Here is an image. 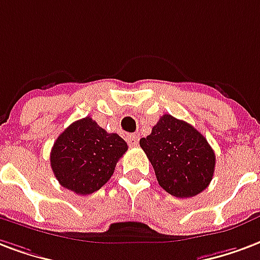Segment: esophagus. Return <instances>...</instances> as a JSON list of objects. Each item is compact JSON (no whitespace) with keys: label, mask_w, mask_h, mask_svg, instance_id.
I'll list each match as a JSON object with an SVG mask.
<instances>
[{"label":"esophagus","mask_w":260,"mask_h":260,"mask_svg":"<svg viewBox=\"0 0 260 260\" xmlns=\"http://www.w3.org/2000/svg\"><path fill=\"white\" fill-rule=\"evenodd\" d=\"M126 140H128V145L129 146H136L138 142H139V138L136 135H128L126 136Z\"/></svg>","instance_id":"34e87169"}]
</instances>
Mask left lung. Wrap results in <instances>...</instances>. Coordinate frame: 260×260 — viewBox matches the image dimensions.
<instances>
[{
    "instance_id": "obj_1",
    "label": "left lung",
    "mask_w": 260,
    "mask_h": 260,
    "mask_svg": "<svg viewBox=\"0 0 260 260\" xmlns=\"http://www.w3.org/2000/svg\"><path fill=\"white\" fill-rule=\"evenodd\" d=\"M140 147L154 168L158 184L178 199H187L208 187L215 171V153L194 126L164 114Z\"/></svg>"
}]
</instances>
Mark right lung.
<instances>
[{"label":"right lung","mask_w":260,"mask_h":260,"mask_svg":"<svg viewBox=\"0 0 260 260\" xmlns=\"http://www.w3.org/2000/svg\"><path fill=\"white\" fill-rule=\"evenodd\" d=\"M126 150L121 136L109 134L85 117L57 136L51 150V167L63 187L86 196L107 183Z\"/></svg>","instance_id":"obj_1"}]
</instances>
